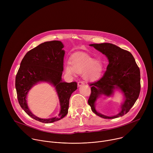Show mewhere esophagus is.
<instances>
[{
    "label": "esophagus",
    "instance_id": "obj_1",
    "mask_svg": "<svg viewBox=\"0 0 153 153\" xmlns=\"http://www.w3.org/2000/svg\"><path fill=\"white\" fill-rule=\"evenodd\" d=\"M84 84H85V83H84V82L82 81V80H80V81H79V82L77 83L78 86H82V85H84Z\"/></svg>",
    "mask_w": 153,
    "mask_h": 153
}]
</instances>
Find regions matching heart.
I'll return each mask as SVG.
<instances>
[{
	"label": "heart",
	"mask_w": 153,
	"mask_h": 153,
	"mask_svg": "<svg viewBox=\"0 0 153 153\" xmlns=\"http://www.w3.org/2000/svg\"><path fill=\"white\" fill-rule=\"evenodd\" d=\"M103 65L99 60L85 54L74 55L70 62L65 67V71L69 74H74L85 72V77L87 79L93 80L98 77L102 71Z\"/></svg>",
	"instance_id": "obj_1"
}]
</instances>
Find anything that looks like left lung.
Listing matches in <instances>:
<instances>
[{"mask_svg": "<svg viewBox=\"0 0 153 153\" xmlns=\"http://www.w3.org/2000/svg\"><path fill=\"white\" fill-rule=\"evenodd\" d=\"M95 49L105 54L109 60L103 76L98 80L89 83L91 94L88 102L91 110L98 116L104 119H115L126 114L134 105L140 91V69L130 52L109 43L91 44ZM120 89L124 94L125 102L122 110L117 115L109 117L98 113L94 104L102 94L111 95L114 90Z\"/></svg>", "mask_w": 153, "mask_h": 153, "instance_id": "8db88e82", "label": "left lung"}]
</instances>
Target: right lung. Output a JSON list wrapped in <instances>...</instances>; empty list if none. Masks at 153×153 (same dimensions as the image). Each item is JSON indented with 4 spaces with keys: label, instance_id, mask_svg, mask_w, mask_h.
Returning <instances> with one entry per match:
<instances>
[{
    "label": "right lung",
    "instance_id": "right-lung-1",
    "mask_svg": "<svg viewBox=\"0 0 153 153\" xmlns=\"http://www.w3.org/2000/svg\"><path fill=\"white\" fill-rule=\"evenodd\" d=\"M60 41L53 40L42 43L29 51L20 63L16 76V89L19 103L25 112L33 119L42 123L58 121L68 114L70 98L77 90L76 82L67 83L62 80L65 51ZM39 81L52 83L59 96L61 110L57 117L43 120L34 116L26 103V96L32 86Z\"/></svg>",
    "mask_w": 153,
    "mask_h": 153
}]
</instances>
